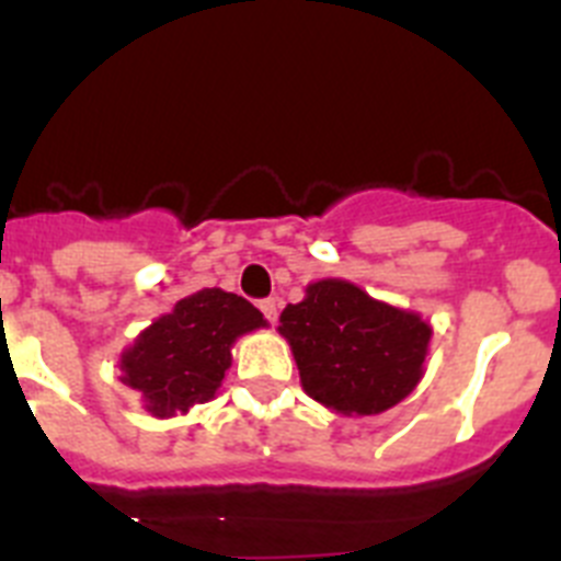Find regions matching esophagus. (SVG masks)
Here are the masks:
<instances>
[{"instance_id": "34e87169", "label": "esophagus", "mask_w": 561, "mask_h": 561, "mask_svg": "<svg viewBox=\"0 0 561 561\" xmlns=\"http://www.w3.org/2000/svg\"><path fill=\"white\" fill-rule=\"evenodd\" d=\"M257 309L264 311V317L270 320V323H275L277 320V309H280V300L277 297H264L261 304H257Z\"/></svg>"}]
</instances>
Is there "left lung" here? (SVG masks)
<instances>
[{
    "label": "left lung",
    "instance_id": "obj_1",
    "mask_svg": "<svg viewBox=\"0 0 561 561\" xmlns=\"http://www.w3.org/2000/svg\"><path fill=\"white\" fill-rule=\"evenodd\" d=\"M304 390L345 415H374L419 385L430 325L348 280H320L280 314Z\"/></svg>",
    "mask_w": 561,
    "mask_h": 561
}]
</instances>
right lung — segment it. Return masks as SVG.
Returning a JSON list of instances; mask_svg holds the SVG:
<instances>
[{"instance_id": "right-lung-1", "label": "right lung", "mask_w": 561, "mask_h": 561, "mask_svg": "<svg viewBox=\"0 0 561 561\" xmlns=\"http://www.w3.org/2000/svg\"><path fill=\"white\" fill-rule=\"evenodd\" d=\"M261 325H266L264 314L244 297L193 291L123 354V385L140 390L153 415L185 413L216 396L236 336Z\"/></svg>"}]
</instances>
